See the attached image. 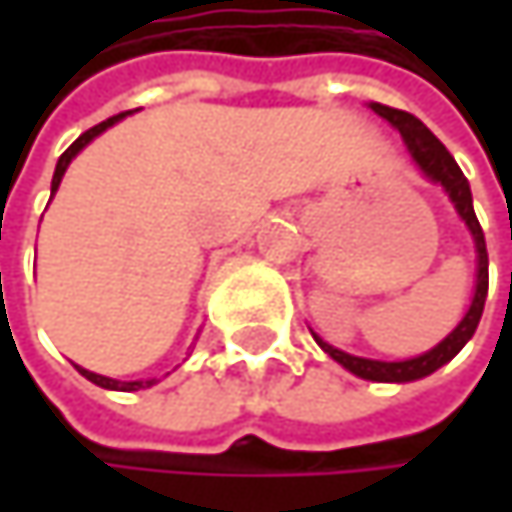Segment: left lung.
Here are the masks:
<instances>
[{"label":"left lung","mask_w":512,"mask_h":512,"mask_svg":"<svg viewBox=\"0 0 512 512\" xmlns=\"http://www.w3.org/2000/svg\"><path fill=\"white\" fill-rule=\"evenodd\" d=\"M370 109H373L376 115H382L385 121H391V124L400 130V136H403V142H406L412 159L418 162V168H421L430 180L442 183L445 192L451 195L457 213L465 219V225H468V231H471V237H474V246H477V287H474L471 308H468V314L462 317L460 326H457L439 347H433V350L424 353V356L409 358V361H373V358H358L350 356V353H341V350H335V347H329V344H323L317 335H314V338H317V344H320L329 356L335 358L338 364H344L350 373H356L361 379H373V382H412V379L430 376L433 370H439L442 364H448V361L457 356L462 347L468 344V338L474 335V329H477V323H480V314H483V305H486V290H489V255H486L483 228H480V222H477V216H474V207H471V189H468V180H465V174L460 171L457 159L448 154V148H445V145H442V142L415 118V115H409V112H403V109L382 106V103H370Z\"/></svg>","instance_id":"left-lung-1"}]
</instances>
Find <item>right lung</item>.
<instances>
[{"instance_id": "1", "label": "right lung", "mask_w": 512, "mask_h": 512, "mask_svg": "<svg viewBox=\"0 0 512 512\" xmlns=\"http://www.w3.org/2000/svg\"><path fill=\"white\" fill-rule=\"evenodd\" d=\"M124 115H127V112L112 115V118H106L103 124H97V127H91V130H85V133H82V136H79V139L64 151V154L58 156V165H55V174H52V192L58 189V183H61V177H64V168L70 165V159L79 154V151L94 139V136H100L106 127H112L115 121H121ZM79 370H82V367H79ZM82 376H85V379H91V382H94V385H100V388H109V391H139V388H148V385H154L156 382V379H145V382H118V379H109V376H100V373H91V370H82Z\"/></svg>"}]
</instances>
